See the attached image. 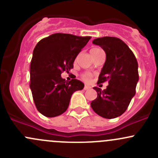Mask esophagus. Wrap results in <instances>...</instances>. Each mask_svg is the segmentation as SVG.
<instances>
[{"instance_id":"esophagus-1","label":"esophagus","mask_w":158,"mask_h":158,"mask_svg":"<svg viewBox=\"0 0 158 158\" xmlns=\"http://www.w3.org/2000/svg\"><path fill=\"white\" fill-rule=\"evenodd\" d=\"M89 89H90V87L88 86V85H85V86H84V90H88Z\"/></svg>"}]
</instances>
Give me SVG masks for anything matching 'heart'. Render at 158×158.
I'll return each mask as SVG.
<instances>
[{
	"label": "heart",
	"mask_w": 158,
	"mask_h": 158,
	"mask_svg": "<svg viewBox=\"0 0 158 158\" xmlns=\"http://www.w3.org/2000/svg\"><path fill=\"white\" fill-rule=\"evenodd\" d=\"M99 51H102V49L99 48H92L91 49L90 52L92 55H94V54L97 53V52H99ZM82 78L85 81H89L91 78H92V75H91L90 73H84V74L82 75Z\"/></svg>",
	"instance_id": "1"
}]
</instances>
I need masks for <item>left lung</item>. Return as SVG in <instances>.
Here are the masks:
<instances>
[{"instance_id": "1", "label": "left lung", "mask_w": 158, "mask_h": 158, "mask_svg": "<svg viewBox=\"0 0 158 158\" xmlns=\"http://www.w3.org/2000/svg\"><path fill=\"white\" fill-rule=\"evenodd\" d=\"M92 44L106 52V60L98 83L108 81L109 85L103 91L94 87L98 95L91 107L101 117L114 118L126 111L135 95L139 79L138 62L133 52L119 38L104 36L95 39Z\"/></svg>"}]
</instances>
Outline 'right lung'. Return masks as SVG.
Here are the masks:
<instances>
[{
    "label": "right lung",
    "instance_id": "right-lung-1",
    "mask_svg": "<svg viewBox=\"0 0 158 158\" xmlns=\"http://www.w3.org/2000/svg\"><path fill=\"white\" fill-rule=\"evenodd\" d=\"M91 39L69 33H53L38 42L30 63L32 95L38 111L48 118L66 111L74 92L84 84L78 79L66 81L61 73H69L75 59Z\"/></svg>",
    "mask_w": 158,
    "mask_h": 158
}]
</instances>
